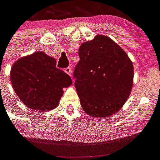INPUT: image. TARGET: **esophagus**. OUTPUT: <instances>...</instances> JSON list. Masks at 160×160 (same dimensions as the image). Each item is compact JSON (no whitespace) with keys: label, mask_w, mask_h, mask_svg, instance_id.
Returning <instances> with one entry per match:
<instances>
[{"label":"esophagus","mask_w":160,"mask_h":160,"mask_svg":"<svg viewBox=\"0 0 160 160\" xmlns=\"http://www.w3.org/2000/svg\"><path fill=\"white\" fill-rule=\"evenodd\" d=\"M64 71H65V73H67L68 75H71V74H72V70H71V68H69V67H68V68H65Z\"/></svg>","instance_id":"34e87169"}]
</instances>
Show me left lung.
I'll return each mask as SVG.
<instances>
[{"instance_id": "1", "label": "left lung", "mask_w": 160, "mask_h": 160, "mask_svg": "<svg viewBox=\"0 0 160 160\" xmlns=\"http://www.w3.org/2000/svg\"><path fill=\"white\" fill-rule=\"evenodd\" d=\"M79 56L74 77L81 107L90 116H111L131 94L132 62L118 44L102 35L81 44Z\"/></svg>"}]
</instances>
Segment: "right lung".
<instances>
[{
    "label": "right lung",
    "instance_id": "obj_1",
    "mask_svg": "<svg viewBox=\"0 0 160 160\" xmlns=\"http://www.w3.org/2000/svg\"><path fill=\"white\" fill-rule=\"evenodd\" d=\"M56 60L35 52L14 62L11 82L24 105L33 110L49 111L58 107L62 88L71 86L70 76L56 67Z\"/></svg>",
    "mask_w": 160,
    "mask_h": 160
}]
</instances>
